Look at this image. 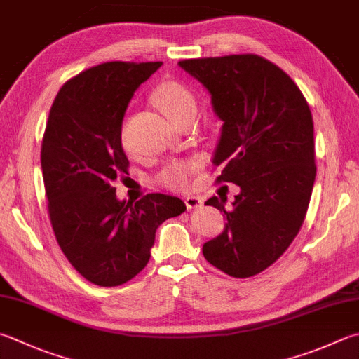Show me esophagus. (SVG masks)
<instances>
[{
  "instance_id": "34e87169",
  "label": "esophagus",
  "mask_w": 359,
  "mask_h": 359,
  "mask_svg": "<svg viewBox=\"0 0 359 359\" xmlns=\"http://www.w3.org/2000/svg\"><path fill=\"white\" fill-rule=\"evenodd\" d=\"M184 203H186V208L187 209H194V208H198L201 206V198L197 197V195H189V197L184 198Z\"/></svg>"
}]
</instances>
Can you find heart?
I'll use <instances>...</instances> for the list:
<instances>
[{
    "label": "heart",
    "instance_id": "obj_1",
    "mask_svg": "<svg viewBox=\"0 0 359 359\" xmlns=\"http://www.w3.org/2000/svg\"><path fill=\"white\" fill-rule=\"evenodd\" d=\"M154 101L159 109L164 112L168 120H175L189 107L195 106L194 97L191 95L186 87L178 83H165L154 92ZM197 172V164L191 161L172 162L159 175V181L165 187L177 189V191H184L191 186L192 177Z\"/></svg>",
    "mask_w": 359,
    "mask_h": 359
}]
</instances>
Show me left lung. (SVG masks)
Returning a JSON list of instances; mask_svg holds the SVG:
<instances>
[{"instance_id": "8db88e82", "label": "left lung", "mask_w": 359, "mask_h": 359, "mask_svg": "<svg viewBox=\"0 0 359 359\" xmlns=\"http://www.w3.org/2000/svg\"><path fill=\"white\" fill-rule=\"evenodd\" d=\"M211 95L222 121L214 165L217 181L238 184L233 209L211 197L225 229L203 245L208 262L236 278L266 270L300 231L316 180L314 125L299 87L256 54L178 62Z\"/></svg>"}]
</instances>
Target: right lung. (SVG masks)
<instances>
[{
    "label": "right lung",
    "mask_w": 359,
    "mask_h": 359,
    "mask_svg": "<svg viewBox=\"0 0 359 359\" xmlns=\"http://www.w3.org/2000/svg\"><path fill=\"white\" fill-rule=\"evenodd\" d=\"M162 62H106L76 74L51 106L42 142L50 220L60 250L93 285L120 286L150 259L162 222L186 211L184 201L148 194L118 200L112 182L128 173L121 147L126 107Z\"/></svg>",
    "instance_id": "right-lung-1"
}]
</instances>
